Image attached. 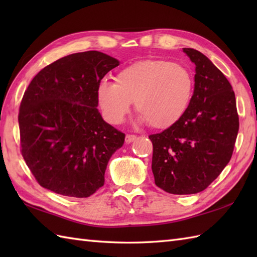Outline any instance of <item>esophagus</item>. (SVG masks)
Segmentation results:
<instances>
[{
    "label": "esophagus",
    "instance_id": "34e87169",
    "mask_svg": "<svg viewBox=\"0 0 257 257\" xmlns=\"http://www.w3.org/2000/svg\"><path fill=\"white\" fill-rule=\"evenodd\" d=\"M136 139H137V137L135 135H127L125 136V144H132Z\"/></svg>",
    "mask_w": 257,
    "mask_h": 257
}]
</instances>
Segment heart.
I'll list each match as a JSON object with an SVG mask.
<instances>
[{"mask_svg": "<svg viewBox=\"0 0 257 257\" xmlns=\"http://www.w3.org/2000/svg\"><path fill=\"white\" fill-rule=\"evenodd\" d=\"M193 92V77L181 64L162 59L134 63L116 76V83L101 80L97 99L108 121L120 123L135 100L139 121L165 129L183 116Z\"/></svg>", "mask_w": 257, "mask_h": 257, "instance_id": "obj_1", "label": "heart"}]
</instances>
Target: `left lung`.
<instances>
[{"mask_svg": "<svg viewBox=\"0 0 257 257\" xmlns=\"http://www.w3.org/2000/svg\"><path fill=\"white\" fill-rule=\"evenodd\" d=\"M183 52L195 65L193 96L176 123L149 136L155 182L172 194H194L209 187L230 162L238 133L230 81L201 52Z\"/></svg>", "mask_w": 257, "mask_h": 257, "instance_id": "left-lung-1", "label": "left lung"}]
</instances>
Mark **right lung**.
I'll return each mask as SVG.
<instances>
[{
  "label": "right lung",
  "mask_w": 257,
  "mask_h": 257,
  "mask_svg": "<svg viewBox=\"0 0 257 257\" xmlns=\"http://www.w3.org/2000/svg\"><path fill=\"white\" fill-rule=\"evenodd\" d=\"M119 64L98 51L70 54L27 87L19 113L22 156L43 188L88 198L105 183L108 161L124 134L102 119L97 86Z\"/></svg>",
  "instance_id": "obj_1"
}]
</instances>
